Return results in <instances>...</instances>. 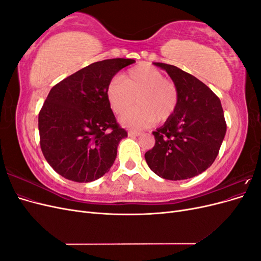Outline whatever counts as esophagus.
I'll return each instance as SVG.
<instances>
[{
  "label": "esophagus",
  "mask_w": 261,
  "mask_h": 261,
  "mask_svg": "<svg viewBox=\"0 0 261 261\" xmlns=\"http://www.w3.org/2000/svg\"><path fill=\"white\" fill-rule=\"evenodd\" d=\"M140 132H135V130H129L128 132V137H137L140 135Z\"/></svg>",
  "instance_id": "esophagus-1"
}]
</instances>
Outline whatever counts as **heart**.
Masks as SVG:
<instances>
[{"label": "heart", "mask_w": 261, "mask_h": 261, "mask_svg": "<svg viewBox=\"0 0 261 261\" xmlns=\"http://www.w3.org/2000/svg\"><path fill=\"white\" fill-rule=\"evenodd\" d=\"M107 100L115 114H122L134 102L137 107L124 113L120 123L125 127L143 129L155 121L165 122L174 114L178 105L175 83L149 64L128 69L121 78H113L107 87Z\"/></svg>", "instance_id": "obj_1"}]
</instances>
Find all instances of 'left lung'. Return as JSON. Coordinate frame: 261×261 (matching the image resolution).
Here are the masks:
<instances>
[{"mask_svg":"<svg viewBox=\"0 0 261 261\" xmlns=\"http://www.w3.org/2000/svg\"><path fill=\"white\" fill-rule=\"evenodd\" d=\"M178 89V105L169 120L153 132L154 147L145 153L148 167L170 180L192 178L216 160L226 133L220 99L202 82L180 68L153 63Z\"/></svg>","mask_w":261,"mask_h":261,"instance_id":"obj_1","label":"left lung"}]
</instances>
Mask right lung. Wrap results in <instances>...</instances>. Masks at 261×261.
<instances>
[{
    "label": "right lung",
    "instance_id": "add662e5",
    "mask_svg": "<svg viewBox=\"0 0 261 261\" xmlns=\"http://www.w3.org/2000/svg\"><path fill=\"white\" fill-rule=\"evenodd\" d=\"M135 60L109 59L82 68L55 85L38 118L45 160L66 179L96 180L113 165L127 132L118 126L107 100V87Z\"/></svg>",
    "mask_w": 261,
    "mask_h": 261
}]
</instances>
